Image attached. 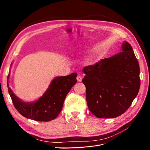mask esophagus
Wrapping results in <instances>:
<instances>
[{"instance_id":"esophagus-1","label":"esophagus","mask_w":150,"mask_h":150,"mask_svg":"<svg viewBox=\"0 0 150 150\" xmlns=\"http://www.w3.org/2000/svg\"><path fill=\"white\" fill-rule=\"evenodd\" d=\"M76 79H77V81H78V82H81V81H82V77H81L79 75H78V76H77Z\"/></svg>"}]
</instances>
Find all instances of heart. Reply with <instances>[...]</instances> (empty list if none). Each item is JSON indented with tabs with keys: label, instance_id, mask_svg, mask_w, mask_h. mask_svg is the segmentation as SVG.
Masks as SVG:
<instances>
[{
	"label": "heart",
	"instance_id": "heart-1",
	"mask_svg": "<svg viewBox=\"0 0 150 150\" xmlns=\"http://www.w3.org/2000/svg\"><path fill=\"white\" fill-rule=\"evenodd\" d=\"M89 61V62H91V60H90V61Z\"/></svg>",
	"mask_w": 150,
	"mask_h": 150
}]
</instances>
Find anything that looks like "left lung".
<instances>
[{
    "label": "left lung",
    "mask_w": 150,
    "mask_h": 150,
    "mask_svg": "<svg viewBox=\"0 0 150 150\" xmlns=\"http://www.w3.org/2000/svg\"><path fill=\"white\" fill-rule=\"evenodd\" d=\"M122 51L83 69L86 98L90 111L99 118H114L131 105L140 87L139 66L131 45Z\"/></svg>",
    "instance_id": "obj_1"
}]
</instances>
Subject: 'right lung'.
<instances>
[{
  "label": "right lung",
  "mask_w": 150,
  "mask_h": 150,
  "mask_svg": "<svg viewBox=\"0 0 150 150\" xmlns=\"http://www.w3.org/2000/svg\"><path fill=\"white\" fill-rule=\"evenodd\" d=\"M77 73L54 78L48 89L37 101L24 102L13 94L8 86V91L13 106L21 115L26 118L38 121H49L57 117L61 112L66 95L77 82Z\"/></svg>",
  "instance_id": "right-lung-1"
}]
</instances>
